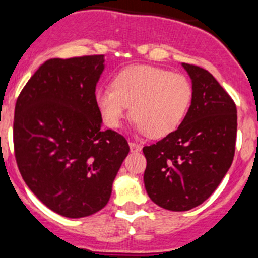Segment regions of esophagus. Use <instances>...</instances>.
Segmentation results:
<instances>
[{
    "instance_id": "34e87169",
    "label": "esophagus",
    "mask_w": 258,
    "mask_h": 258,
    "mask_svg": "<svg viewBox=\"0 0 258 258\" xmlns=\"http://www.w3.org/2000/svg\"><path fill=\"white\" fill-rule=\"evenodd\" d=\"M130 149H131V151L132 152H139V151H141V149H142V146L140 144H136V142H130Z\"/></svg>"
}]
</instances>
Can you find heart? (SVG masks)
I'll return each instance as SVG.
<instances>
[{"mask_svg": "<svg viewBox=\"0 0 258 258\" xmlns=\"http://www.w3.org/2000/svg\"><path fill=\"white\" fill-rule=\"evenodd\" d=\"M192 89L179 73L151 66H131L114 77L112 89H98L96 103L104 122L117 128L130 114L142 134L160 139L172 134L184 121Z\"/></svg>", "mask_w": 258, "mask_h": 258, "instance_id": "1", "label": "heart"}]
</instances>
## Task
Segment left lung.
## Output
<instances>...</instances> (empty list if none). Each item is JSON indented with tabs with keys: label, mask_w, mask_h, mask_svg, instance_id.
<instances>
[{
	"label": "left lung",
	"mask_w": 258,
	"mask_h": 258,
	"mask_svg": "<svg viewBox=\"0 0 258 258\" xmlns=\"http://www.w3.org/2000/svg\"><path fill=\"white\" fill-rule=\"evenodd\" d=\"M191 79V104L177 130L144 147V182L161 208L185 212L206 202L231 167L237 137L233 99L206 69L181 64Z\"/></svg>",
	"instance_id": "1"
}]
</instances>
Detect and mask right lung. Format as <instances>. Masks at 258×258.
<instances>
[{
	"instance_id": "1",
	"label": "right lung",
	"mask_w": 258,
	"mask_h": 258,
	"mask_svg": "<svg viewBox=\"0 0 258 258\" xmlns=\"http://www.w3.org/2000/svg\"><path fill=\"white\" fill-rule=\"evenodd\" d=\"M103 71V55L47 60L15 107V157L22 179L47 208L68 218L106 207L130 151L122 135L102 130L96 86Z\"/></svg>"
}]
</instances>
